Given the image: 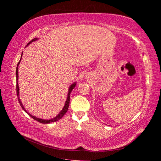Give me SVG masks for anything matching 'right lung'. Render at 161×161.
Wrapping results in <instances>:
<instances>
[{
	"label": "right lung",
	"mask_w": 161,
	"mask_h": 161,
	"mask_svg": "<svg viewBox=\"0 0 161 161\" xmlns=\"http://www.w3.org/2000/svg\"><path fill=\"white\" fill-rule=\"evenodd\" d=\"M38 40V38H35L33 39L32 41H30V42L28 43V45H27L26 46H28L29 44L31 43L32 42H35V41ZM22 55H23V53H22V54H21V57H22ZM21 57H20V61H19L18 64H17V67H16V94H17V97H18V100H19V104L20 105V107H22V108L23 109L24 111H25L27 114H28L30 117L34 119H35V120L38 121L41 123H43V124H49V123L50 122H56L57 120H59V119H60L61 118L63 117V116L64 115V114H66V113L68 111V107H69V103H70V94L71 93V91H73V88L75 87V86H76V82H74L73 84H72L70 85V86L69 87V89H68V96H67V99L66 100V102H65V105L64 106V107L62 108V110H61L60 111V113L59 114H58L56 117H54V118L53 119H41V118H38L35 117V116H34L32 115H31L30 114H29V113L27 111L25 110V108H24L23 105L22 104V102H20V99L19 97V83H18V80H19V66L20 64V60H21Z\"/></svg>",
	"instance_id": "obj_1"
}]
</instances>
